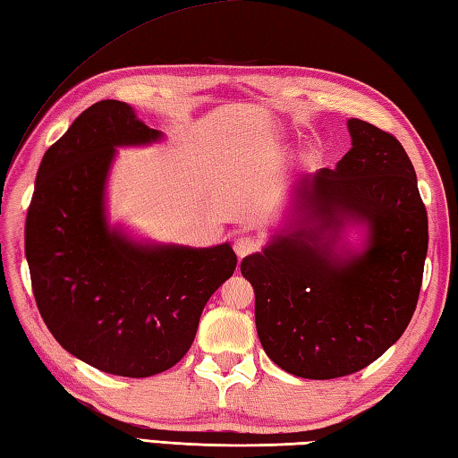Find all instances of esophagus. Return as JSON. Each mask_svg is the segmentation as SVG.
<instances>
[{
    "instance_id": "1",
    "label": "esophagus",
    "mask_w": 458,
    "mask_h": 458,
    "mask_svg": "<svg viewBox=\"0 0 458 458\" xmlns=\"http://www.w3.org/2000/svg\"><path fill=\"white\" fill-rule=\"evenodd\" d=\"M258 248H259V240L254 234H242L234 240V252L238 254L240 259L254 254Z\"/></svg>"
}]
</instances>
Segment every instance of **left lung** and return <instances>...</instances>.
I'll return each instance as SVG.
<instances>
[{
  "label": "left lung",
  "instance_id": "obj_1",
  "mask_svg": "<svg viewBox=\"0 0 458 458\" xmlns=\"http://www.w3.org/2000/svg\"><path fill=\"white\" fill-rule=\"evenodd\" d=\"M352 150L337 166L295 186L300 228L242 259L256 292V329L267 357L303 379L361 371L413 318L428 246V220L405 148L371 123L347 121ZM365 221L363 255L333 252L344 219Z\"/></svg>",
  "mask_w": 458,
  "mask_h": 458
}]
</instances>
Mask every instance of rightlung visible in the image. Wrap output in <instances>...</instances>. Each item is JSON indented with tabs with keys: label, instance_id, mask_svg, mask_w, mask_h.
<instances>
[{
	"label": "right lung",
	"instance_id": "right-lung-1",
	"mask_svg": "<svg viewBox=\"0 0 458 458\" xmlns=\"http://www.w3.org/2000/svg\"><path fill=\"white\" fill-rule=\"evenodd\" d=\"M157 139L127 103L91 105L43 155L25 218L31 288L53 337L81 361L137 379L182 360L238 264L228 244L142 246L106 228L114 147Z\"/></svg>",
	"mask_w": 458,
	"mask_h": 458
}]
</instances>
